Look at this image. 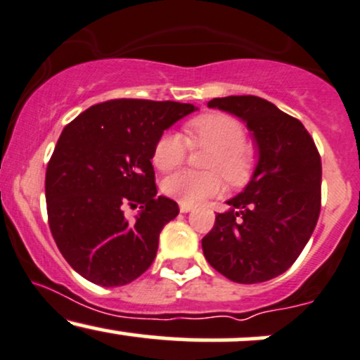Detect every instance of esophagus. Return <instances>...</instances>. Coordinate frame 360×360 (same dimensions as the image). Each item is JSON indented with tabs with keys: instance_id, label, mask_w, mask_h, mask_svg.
I'll return each instance as SVG.
<instances>
[{
	"instance_id": "34e87169",
	"label": "esophagus",
	"mask_w": 360,
	"mask_h": 360,
	"mask_svg": "<svg viewBox=\"0 0 360 360\" xmlns=\"http://www.w3.org/2000/svg\"><path fill=\"white\" fill-rule=\"evenodd\" d=\"M191 210H193L191 205H184V202H181V205H179L181 213H189V211H191Z\"/></svg>"
}]
</instances>
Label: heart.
Instances as JSON below:
<instances>
[{"label":"heart","instance_id":"heart-1","mask_svg":"<svg viewBox=\"0 0 360 360\" xmlns=\"http://www.w3.org/2000/svg\"><path fill=\"white\" fill-rule=\"evenodd\" d=\"M184 129L191 146L211 149L205 162V167L211 171L194 172L183 169L172 172L162 181L164 194L193 206L221 191V177L218 172L229 184H243L248 179L253 171L255 155L245 144L243 125L235 117L210 112L194 117ZM187 141L177 132H164L154 144V166L161 171L179 166L188 153Z\"/></svg>","mask_w":360,"mask_h":360}]
</instances>
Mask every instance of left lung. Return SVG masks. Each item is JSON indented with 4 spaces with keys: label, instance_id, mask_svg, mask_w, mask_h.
<instances>
[{
    "label": "left lung",
    "instance_id": "left-lung-1",
    "mask_svg": "<svg viewBox=\"0 0 360 360\" xmlns=\"http://www.w3.org/2000/svg\"><path fill=\"white\" fill-rule=\"evenodd\" d=\"M240 117L253 134L258 164L250 183L226 201L202 238L216 271L236 283H259L288 270L320 214L322 162L304 124L265 98L231 95L207 102Z\"/></svg>",
    "mask_w": 360,
    "mask_h": 360
}]
</instances>
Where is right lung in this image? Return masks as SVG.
<instances>
[{
  "instance_id": "obj_1",
  "label": "right lung",
  "mask_w": 360,
  "mask_h": 360,
  "mask_svg": "<svg viewBox=\"0 0 360 360\" xmlns=\"http://www.w3.org/2000/svg\"><path fill=\"white\" fill-rule=\"evenodd\" d=\"M196 110L193 103L107 101L63 129L45 177L46 211L60 253L101 287L131 283L153 265L159 233L179 214L158 196L150 159L166 129ZM139 206L127 222L123 206Z\"/></svg>"
}]
</instances>
